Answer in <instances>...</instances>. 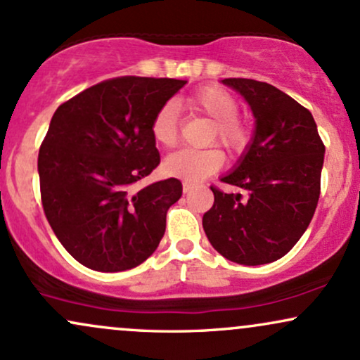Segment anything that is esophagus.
I'll return each mask as SVG.
<instances>
[{
  "label": "esophagus",
  "mask_w": 360,
  "mask_h": 360,
  "mask_svg": "<svg viewBox=\"0 0 360 360\" xmlns=\"http://www.w3.org/2000/svg\"><path fill=\"white\" fill-rule=\"evenodd\" d=\"M191 189H193V184L188 183V181H184V183H183V191L184 193H189V191H191Z\"/></svg>",
  "instance_id": "obj_1"
}]
</instances>
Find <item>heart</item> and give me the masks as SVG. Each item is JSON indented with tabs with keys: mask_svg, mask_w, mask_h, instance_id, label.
I'll return each mask as SVG.
<instances>
[{
	"mask_svg": "<svg viewBox=\"0 0 360 360\" xmlns=\"http://www.w3.org/2000/svg\"><path fill=\"white\" fill-rule=\"evenodd\" d=\"M179 108L191 113H201L213 120L210 142L218 140L230 154H240L250 140V128L238 118L237 98L230 91L220 86H201L191 94L177 103ZM150 135L159 147L171 148L179 139V120L177 108L172 103H166L155 111L150 123ZM225 162V155L220 148L210 147L194 150V148H181L164 160L166 174L188 183H200L214 172H218Z\"/></svg>",
	"mask_w": 360,
	"mask_h": 360,
	"instance_id": "heart-1",
	"label": "heart"
}]
</instances>
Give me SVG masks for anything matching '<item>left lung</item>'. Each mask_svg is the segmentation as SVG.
I'll return each mask as SVG.
<instances>
[{"label":"left lung","mask_w":360,"mask_h":360,"mask_svg":"<svg viewBox=\"0 0 360 360\" xmlns=\"http://www.w3.org/2000/svg\"><path fill=\"white\" fill-rule=\"evenodd\" d=\"M250 105L255 134L247 154L221 183L249 196L212 186L214 203L203 214L213 249L243 266H260L286 255L315 214L325 146L309 110L267 82L229 77Z\"/></svg>","instance_id":"1"}]
</instances>
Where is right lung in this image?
Listing matches in <instances>:
<instances>
[{"mask_svg": "<svg viewBox=\"0 0 360 360\" xmlns=\"http://www.w3.org/2000/svg\"><path fill=\"white\" fill-rule=\"evenodd\" d=\"M186 84L122 76L62 103L39 150L44 213L64 249L93 271L137 267L166 232L183 194L176 177L135 189L159 166L150 135L155 111Z\"/></svg>", "mask_w": 360, "mask_h": 360, "instance_id": "obj_1", "label": "right lung"}]
</instances>
